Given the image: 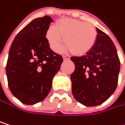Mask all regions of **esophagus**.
Segmentation results:
<instances>
[{
	"label": "esophagus",
	"instance_id": "esophagus-1",
	"mask_svg": "<svg viewBox=\"0 0 125 125\" xmlns=\"http://www.w3.org/2000/svg\"><path fill=\"white\" fill-rule=\"evenodd\" d=\"M63 60H69L70 59V56L68 55H63Z\"/></svg>",
	"mask_w": 125,
	"mask_h": 125
}]
</instances>
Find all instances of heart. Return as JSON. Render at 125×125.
I'll use <instances>...</instances> for the list:
<instances>
[{"label":"heart","mask_w":125,"mask_h":125,"mask_svg":"<svg viewBox=\"0 0 125 125\" xmlns=\"http://www.w3.org/2000/svg\"><path fill=\"white\" fill-rule=\"evenodd\" d=\"M51 49L59 51L64 43V49L73 51L76 55H84L95 45L97 33L95 28L86 22L75 19H62L55 26H50L46 33Z\"/></svg>","instance_id":"heart-1"}]
</instances>
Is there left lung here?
<instances>
[{
	"mask_svg": "<svg viewBox=\"0 0 125 125\" xmlns=\"http://www.w3.org/2000/svg\"><path fill=\"white\" fill-rule=\"evenodd\" d=\"M97 37L92 49L82 56H72L75 69L71 74L72 91L77 102L97 106L115 92L118 82L120 62L112 39L96 28Z\"/></svg>",
	"mask_w": 125,
	"mask_h": 125,
	"instance_id": "1",
	"label": "left lung"
}]
</instances>
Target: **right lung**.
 <instances>
[{"mask_svg":"<svg viewBox=\"0 0 125 125\" xmlns=\"http://www.w3.org/2000/svg\"><path fill=\"white\" fill-rule=\"evenodd\" d=\"M51 22L47 16L33 20L18 33L9 50L8 84L13 96L25 104L39 103L48 96L63 62L62 55L51 50L46 38Z\"/></svg>","mask_w":125,"mask_h":125,"instance_id":"obj_1","label":"right lung"}]
</instances>
